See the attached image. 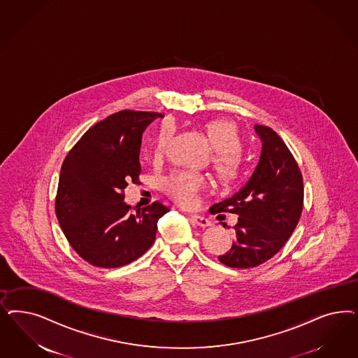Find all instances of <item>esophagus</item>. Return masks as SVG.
Returning <instances> with one entry per match:
<instances>
[{
	"mask_svg": "<svg viewBox=\"0 0 358 358\" xmlns=\"http://www.w3.org/2000/svg\"><path fill=\"white\" fill-rule=\"evenodd\" d=\"M189 219L192 220L195 224H197L199 227H203V228H207V227H210L212 225V222L207 219V217H204V216H200V215H191L189 216Z\"/></svg>",
	"mask_w": 358,
	"mask_h": 358,
	"instance_id": "1",
	"label": "esophagus"
}]
</instances>
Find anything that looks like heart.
<instances>
[{
  "instance_id": "obj_1",
  "label": "heart",
  "mask_w": 358,
  "mask_h": 358,
  "mask_svg": "<svg viewBox=\"0 0 358 358\" xmlns=\"http://www.w3.org/2000/svg\"><path fill=\"white\" fill-rule=\"evenodd\" d=\"M208 142L213 149L212 163L220 179L225 183L237 180L243 173V138L237 127L227 120L210 121L204 127ZM173 136V127L163 124L154 142V155L162 157L166 145ZM206 180L201 175L191 171H173L163 180L166 194L182 207H195Z\"/></svg>"
}]
</instances>
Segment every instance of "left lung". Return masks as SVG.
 I'll list each match as a JSON object with an SVG mask.
<instances>
[{
  "instance_id": "8db88e82",
  "label": "left lung",
  "mask_w": 358,
  "mask_h": 358,
  "mask_svg": "<svg viewBox=\"0 0 358 358\" xmlns=\"http://www.w3.org/2000/svg\"><path fill=\"white\" fill-rule=\"evenodd\" d=\"M262 139L261 158L249 182L209 209L236 213V240L220 255L224 265L249 268L266 262L283 248L303 210V176L283 139L271 127H254Z\"/></svg>"
}]
</instances>
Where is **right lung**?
<instances>
[{"mask_svg":"<svg viewBox=\"0 0 358 358\" xmlns=\"http://www.w3.org/2000/svg\"><path fill=\"white\" fill-rule=\"evenodd\" d=\"M155 112L121 110L90 127L62 164L55 213L69 245L90 265L115 268L138 259L170 209L154 201L136 215L124 203L139 183V150Z\"/></svg>","mask_w":358,"mask_h":358,"instance_id":"1","label":"right lung"}]
</instances>
